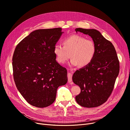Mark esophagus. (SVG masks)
Instances as JSON below:
<instances>
[{
  "label": "esophagus",
  "instance_id": "34e87169",
  "mask_svg": "<svg viewBox=\"0 0 130 130\" xmlns=\"http://www.w3.org/2000/svg\"><path fill=\"white\" fill-rule=\"evenodd\" d=\"M67 77H68V82L71 83L72 81V75L71 73H69L67 74Z\"/></svg>",
  "mask_w": 130,
  "mask_h": 130
}]
</instances>
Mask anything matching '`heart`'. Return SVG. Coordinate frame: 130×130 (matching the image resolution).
Segmentation results:
<instances>
[{"mask_svg":"<svg viewBox=\"0 0 130 130\" xmlns=\"http://www.w3.org/2000/svg\"><path fill=\"white\" fill-rule=\"evenodd\" d=\"M63 46L57 44L54 52L58 63L63 64L71 57V66H85L94 59L96 54V46L93 40L86 39L78 35L68 37L64 39Z\"/></svg>","mask_w":130,"mask_h":130,"instance_id":"heart-1","label":"heart"}]
</instances>
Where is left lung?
Instances as JSON below:
<instances>
[{"label":"left lung","instance_id":"obj_1","mask_svg":"<svg viewBox=\"0 0 130 130\" xmlns=\"http://www.w3.org/2000/svg\"><path fill=\"white\" fill-rule=\"evenodd\" d=\"M75 31L91 37L96 49L91 62L73 74V82L80 88L75 100L83 107H98L105 103L113 90L120 71L117 54L112 43L99 31L81 28Z\"/></svg>","mask_w":130,"mask_h":130}]
</instances>
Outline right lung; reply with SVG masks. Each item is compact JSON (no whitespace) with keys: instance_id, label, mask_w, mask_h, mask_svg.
<instances>
[{"instance_id":"1","label":"right lung","mask_w":130,"mask_h":130,"mask_svg":"<svg viewBox=\"0 0 130 130\" xmlns=\"http://www.w3.org/2000/svg\"><path fill=\"white\" fill-rule=\"evenodd\" d=\"M63 33L61 28L34 30L16 46L13 75L18 90L30 105L50 106L59 86L67 82V72L56 60L54 46Z\"/></svg>"}]
</instances>
